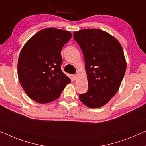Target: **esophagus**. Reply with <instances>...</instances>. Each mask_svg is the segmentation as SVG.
I'll return each mask as SVG.
<instances>
[{"mask_svg": "<svg viewBox=\"0 0 146 146\" xmlns=\"http://www.w3.org/2000/svg\"><path fill=\"white\" fill-rule=\"evenodd\" d=\"M77 77H78V75L77 74H75V75H73V80H77Z\"/></svg>", "mask_w": 146, "mask_h": 146, "instance_id": "34e87169", "label": "esophagus"}]
</instances>
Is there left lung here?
Here are the masks:
<instances>
[{
	"mask_svg": "<svg viewBox=\"0 0 146 146\" xmlns=\"http://www.w3.org/2000/svg\"><path fill=\"white\" fill-rule=\"evenodd\" d=\"M73 37L83 53L88 84L79 99L90 108H101L116 94L125 75L123 47L111 35L98 29L75 31Z\"/></svg>",
	"mask_w": 146,
	"mask_h": 146,
	"instance_id": "left-lung-1",
	"label": "left lung"
}]
</instances>
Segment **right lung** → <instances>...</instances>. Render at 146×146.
Masks as SVG:
<instances>
[{
	"instance_id": "1",
	"label": "right lung",
	"mask_w": 146,
	"mask_h": 146,
	"mask_svg": "<svg viewBox=\"0 0 146 146\" xmlns=\"http://www.w3.org/2000/svg\"><path fill=\"white\" fill-rule=\"evenodd\" d=\"M72 37L71 32L46 28L23 46L17 62V76L25 92L33 100L46 104L56 100L71 79L61 69V51Z\"/></svg>"
}]
</instances>
